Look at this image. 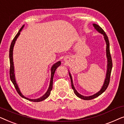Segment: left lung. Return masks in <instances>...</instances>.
Returning <instances> with one entry per match:
<instances>
[{
  "label": "left lung",
  "mask_w": 124,
  "mask_h": 124,
  "mask_svg": "<svg viewBox=\"0 0 124 124\" xmlns=\"http://www.w3.org/2000/svg\"><path fill=\"white\" fill-rule=\"evenodd\" d=\"M94 27V29L96 30L98 32L101 33V34H102L103 35V38L104 40L106 41V57H107V71H106V78L104 79V83L103 84V86H102V88L101 89V90H99V92H98L94 94L90 95V96H84V95H83L80 94L78 92L77 90H76L75 88L74 83H73V80H72V76H71V73L69 70V73L70 77L71 79V86H72V89L74 90V93L75 94L76 96L80 98L83 99L84 100H90V99L95 98L100 95L101 94L103 93V92L106 90V89L107 88L108 86L109 83V79H110V76H111V70H112V59H111V56L110 54V52H109V43L108 40V38L107 35L106 34L105 32H104L102 28H101L99 25H97V24L93 23V24Z\"/></svg>",
  "instance_id": "left-lung-1"
}]
</instances>
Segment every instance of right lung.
I'll use <instances>...</instances> for the list:
<instances>
[{
	"label": "right lung",
	"mask_w": 124,
	"mask_h": 124,
	"mask_svg": "<svg viewBox=\"0 0 124 124\" xmlns=\"http://www.w3.org/2000/svg\"><path fill=\"white\" fill-rule=\"evenodd\" d=\"M24 26L23 25L22 26V27L21 28L20 30L17 33L16 35L15 36V38H14L13 40H12L11 44H10V49H9V61H10V71H9V75H10V80H11L12 83L13 84L14 86H15L17 92H18V93L19 94V95H20L21 97L23 98L26 99H27L28 101H31V102H41V101H43L45 100V99H46L49 96L50 94V92L52 90V87H53V76H54V74L55 71L56 70V69H57V67H59L61 64V61H58L56 63H55L54 64H53V66H52L51 67V78H50V83H49V86L48 87V90L46 92L44 95L43 96H41V97L37 99H30L29 98L26 97L25 96H24L23 95V94L21 93V92L20 91V88H19L18 85L17 84V82H16V76H15V67H14V63H13V48L14 46H15L16 41L17 40V38H18V36H20V32L21 31H22V30L23 29Z\"/></svg>",
	"instance_id": "add662e5"
}]
</instances>
